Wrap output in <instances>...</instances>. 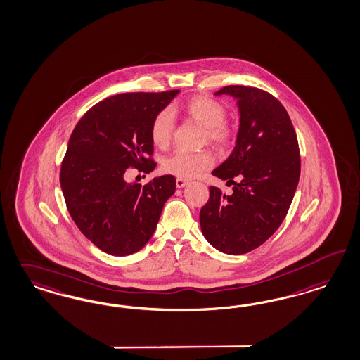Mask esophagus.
Returning a JSON list of instances; mask_svg holds the SVG:
<instances>
[{
    "label": "esophagus",
    "instance_id": "34e87169",
    "mask_svg": "<svg viewBox=\"0 0 360 360\" xmlns=\"http://www.w3.org/2000/svg\"><path fill=\"white\" fill-rule=\"evenodd\" d=\"M175 184H176V187H178V188H182V187L186 186L187 184H188V181L184 179V178H176Z\"/></svg>",
    "mask_w": 360,
    "mask_h": 360
}]
</instances>
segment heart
Listing matches in <instances>:
<instances>
[{
  "label": "heart",
  "instance_id": "b5f03b06",
  "mask_svg": "<svg viewBox=\"0 0 360 360\" xmlns=\"http://www.w3.org/2000/svg\"><path fill=\"white\" fill-rule=\"evenodd\" d=\"M182 110L190 118L202 124L206 131V138L218 145L227 146L234 138V129L226 122L227 110L217 99L198 96L188 99ZM174 117L169 109H163L155 114L150 126V138L154 146L166 148L173 136ZM214 163V154L210 150L202 151H185L176 150L162 162V167L166 173L173 174L178 178H194L203 170H207Z\"/></svg>",
  "mask_w": 360,
  "mask_h": 360
}]
</instances>
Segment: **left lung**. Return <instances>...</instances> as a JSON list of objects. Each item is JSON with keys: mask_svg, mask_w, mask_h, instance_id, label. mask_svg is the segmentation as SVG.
Returning <instances> with one entry per match:
<instances>
[{"mask_svg": "<svg viewBox=\"0 0 360 360\" xmlns=\"http://www.w3.org/2000/svg\"><path fill=\"white\" fill-rule=\"evenodd\" d=\"M222 94L236 99L239 130L231 155L212 175L234 187L226 195L210 186L199 222L211 246L240 255L259 248L283 222L299 182L300 157L288 112L274 96L240 85L215 93Z\"/></svg>", "mask_w": 360, "mask_h": 360, "instance_id": "left-lung-1", "label": "left lung"}]
</instances>
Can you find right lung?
Returning <instances> with one entry per match:
<instances>
[{
	"mask_svg": "<svg viewBox=\"0 0 360 360\" xmlns=\"http://www.w3.org/2000/svg\"><path fill=\"white\" fill-rule=\"evenodd\" d=\"M179 90L124 93L94 105L75 124L61 165L66 207L81 233L99 250L124 257L150 240L163 205L175 191L173 175L127 184L129 167L150 173V126Z\"/></svg>",
	"mask_w": 360,
	"mask_h": 360,
	"instance_id": "1",
	"label": "right lung"
}]
</instances>
